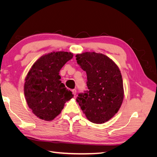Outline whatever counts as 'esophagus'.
<instances>
[{"label": "esophagus", "instance_id": "34e87169", "mask_svg": "<svg viewBox=\"0 0 157 157\" xmlns=\"http://www.w3.org/2000/svg\"><path fill=\"white\" fill-rule=\"evenodd\" d=\"M72 92H73V94L74 95V96H75L76 94H77V90H76L75 89H73L72 90Z\"/></svg>", "mask_w": 157, "mask_h": 157}]
</instances>
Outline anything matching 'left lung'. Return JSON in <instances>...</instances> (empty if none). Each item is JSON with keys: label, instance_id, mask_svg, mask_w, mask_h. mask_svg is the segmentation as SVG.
Returning a JSON list of instances; mask_svg holds the SVG:
<instances>
[{"label": "left lung", "instance_id": "obj_1", "mask_svg": "<svg viewBox=\"0 0 157 157\" xmlns=\"http://www.w3.org/2000/svg\"><path fill=\"white\" fill-rule=\"evenodd\" d=\"M75 57L80 68L86 71L88 89L78 94L77 101L90 122L103 124L113 117L122 105L124 90L121 71L102 54L85 52Z\"/></svg>", "mask_w": 157, "mask_h": 157}]
</instances>
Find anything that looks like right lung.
I'll use <instances>...</instances> for the list:
<instances>
[{
	"mask_svg": "<svg viewBox=\"0 0 157 157\" xmlns=\"http://www.w3.org/2000/svg\"><path fill=\"white\" fill-rule=\"evenodd\" d=\"M73 57L70 52H52L38 59L27 74L24 85L27 103L42 120H53L73 96L59 75L61 67Z\"/></svg>",
	"mask_w": 157,
	"mask_h": 157,
	"instance_id": "add662e5",
	"label": "right lung"
}]
</instances>
